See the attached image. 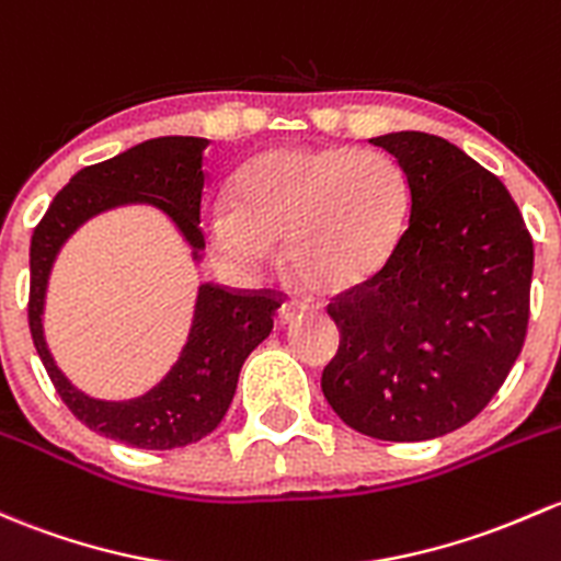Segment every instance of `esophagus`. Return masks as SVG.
<instances>
[{"instance_id": "esophagus-1", "label": "esophagus", "mask_w": 561, "mask_h": 561, "mask_svg": "<svg viewBox=\"0 0 561 561\" xmlns=\"http://www.w3.org/2000/svg\"><path fill=\"white\" fill-rule=\"evenodd\" d=\"M300 317V309L298 306H293V304H285L279 309V314H276V325L279 328H285V325H293V322H296Z\"/></svg>"}]
</instances>
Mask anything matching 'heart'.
Masks as SVG:
<instances>
[{
	"label": "heart",
	"instance_id": "b5f03b06",
	"mask_svg": "<svg viewBox=\"0 0 561 561\" xmlns=\"http://www.w3.org/2000/svg\"><path fill=\"white\" fill-rule=\"evenodd\" d=\"M231 209L206 220V250L220 268L257 279L285 241L300 290L333 298L389 261L409 220L411 187L381 150L276 147L236 172Z\"/></svg>",
	"mask_w": 561,
	"mask_h": 561
}]
</instances>
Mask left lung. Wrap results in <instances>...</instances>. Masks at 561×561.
Masks as SVG:
<instances>
[{"label": "left lung", "mask_w": 561, "mask_h": 561, "mask_svg": "<svg viewBox=\"0 0 561 561\" xmlns=\"http://www.w3.org/2000/svg\"><path fill=\"white\" fill-rule=\"evenodd\" d=\"M370 145L398 158L411 209L389 261L328 304L341 344L322 392L370 438H440L486 409L522 352L533 236L508 187L451 141Z\"/></svg>", "instance_id": "8db88e82"}]
</instances>
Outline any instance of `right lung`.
I'll return each instance as SVG.
<instances>
[{"mask_svg": "<svg viewBox=\"0 0 561 561\" xmlns=\"http://www.w3.org/2000/svg\"><path fill=\"white\" fill-rule=\"evenodd\" d=\"M206 145L209 141L198 137H158L110 161L80 169L69 185L56 193L32 236L28 330L47 376L67 409L85 427L137 449H176L196 444L222 422L233 400L241 365L274 328L279 298L271 290L202 285L187 344L182 346L172 370L141 398L110 403L88 398L53 363L43 335L47 276L64 241L88 217L121 204H152L167 211L198 261V250H204V231L198 222Z\"/></svg>", "mask_w": 561, "mask_h": 561, "instance_id": "obj_1", "label": "right lung"}]
</instances>
